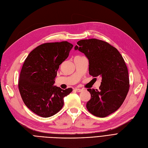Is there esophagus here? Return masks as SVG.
<instances>
[{
    "instance_id": "obj_1",
    "label": "esophagus",
    "mask_w": 148,
    "mask_h": 148,
    "mask_svg": "<svg viewBox=\"0 0 148 148\" xmlns=\"http://www.w3.org/2000/svg\"><path fill=\"white\" fill-rule=\"evenodd\" d=\"M75 90L77 91V92H82V91H83L82 89H81V88H75Z\"/></svg>"
}]
</instances>
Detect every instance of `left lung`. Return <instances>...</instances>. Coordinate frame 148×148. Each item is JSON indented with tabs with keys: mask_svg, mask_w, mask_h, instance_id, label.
I'll return each instance as SVG.
<instances>
[{
	"mask_svg": "<svg viewBox=\"0 0 148 148\" xmlns=\"http://www.w3.org/2000/svg\"><path fill=\"white\" fill-rule=\"evenodd\" d=\"M75 50L88 60L90 75L102 79L99 90H87L91 94L88 111L100 118L114 113L125 101L130 88L128 71L121 55L108 43L95 38L78 41Z\"/></svg>",
	"mask_w": 148,
	"mask_h": 148,
	"instance_id": "left-lung-1",
	"label": "left lung"
}]
</instances>
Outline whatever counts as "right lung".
Wrapping results in <instances>:
<instances>
[{
    "label": "right lung",
    "mask_w": 148,
    "mask_h": 148,
    "mask_svg": "<svg viewBox=\"0 0 148 148\" xmlns=\"http://www.w3.org/2000/svg\"><path fill=\"white\" fill-rule=\"evenodd\" d=\"M73 47L66 41L43 43L32 51L23 63L20 93L25 105L40 116L48 118L58 113L64 105V97L73 90L53 85L59 66Z\"/></svg>",
    "instance_id": "right-lung-1"
}]
</instances>
